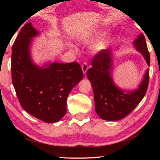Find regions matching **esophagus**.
Here are the masks:
<instances>
[{
	"instance_id": "obj_1",
	"label": "esophagus",
	"mask_w": 160,
	"mask_h": 160,
	"mask_svg": "<svg viewBox=\"0 0 160 160\" xmlns=\"http://www.w3.org/2000/svg\"><path fill=\"white\" fill-rule=\"evenodd\" d=\"M81 68H82V72L84 74H86L87 71H88V70L89 68V66L88 64L86 63V62H84V63L82 64V66H81Z\"/></svg>"
}]
</instances>
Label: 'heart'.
<instances>
[{"label":"heart","instance_id":"obj_1","mask_svg":"<svg viewBox=\"0 0 160 160\" xmlns=\"http://www.w3.org/2000/svg\"><path fill=\"white\" fill-rule=\"evenodd\" d=\"M107 45V40L103 39H101V40H99V41L97 42L96 44L93 46V48H94V50H95V51H100L106 47Z\"/></svg>","mask_w":160,"mask_h":160}]
</instances>
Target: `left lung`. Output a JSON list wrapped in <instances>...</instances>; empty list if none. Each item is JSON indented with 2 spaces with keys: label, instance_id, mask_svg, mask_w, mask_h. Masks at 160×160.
Instances as JSON below:
<instances>
[{
  "label": "left lung",
  "instance_id": "1",
  "mask_svg": "<svg viewBox=\"0 0 160 160\" xmlns=\"http://www.w3.org/2000/svg\"><path fill=\"white\" fill-rule=\"evenodd\" d=\"M134 45L150 66V56L143 34L139 35ZM111 56L109 48L98 51L92 59V68L87 71V76L92 86L97 114L104 120L118 121L128 115L142 99L148 90L150 76L148 70L144 80L137 90L125 92L119 90L111 77Z\"/></svg>",
  "mask_w": 160,
  "mask_h": 160
}]
</instances>
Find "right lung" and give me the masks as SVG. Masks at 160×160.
<instances>
[{"mask_svg": "<svg viewBox=\"0 0 160 160\" xmlns=\"http://www.w3.org/2000/svg\"><path fill=\"white\" fill-rule=\"evenodd\" d=\"M38 32L29 22L22 28L12 47V82L22 107L46 123H55L66 113L67 97L82 79L78 63H53L47 68L33 64L31 38Z\"/></svg>", "mask_w": 160, "mask_h": 160, "instance_id": "right-lung-1", "label": "right lung"}]
</instances>
